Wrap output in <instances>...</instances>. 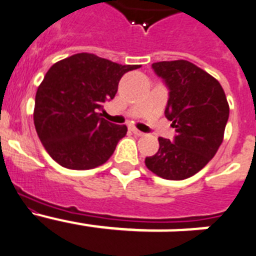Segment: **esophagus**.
I'll list each match as a JSON object with an SVG mask.
<instances>
[{
  "mask_svg": "<svg viewBox=\"0 0 256 256\" xmlns=\"http://www.w3.org/2000/svg\"><path fill=\"white\" fill-rule=\"evenodd\" d=\"M130 130L132 131V132H134L135 135H138V136H143V135H144V132H142L140 130H138V128H135V126H130Z\"/></svg>",
  "mask_w": 256,
  "mask_h": 256,
  "instance_id": "obj_1",
  "label": "esophagus"
}]
</instances>
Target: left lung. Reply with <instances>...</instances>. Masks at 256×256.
Returning <instances> with one entry per match:
<instances>
[{"instance_id": "1", "label": "left lung", "mask_w": 256, "mask_h": 256, "mask_svg": "<svg viewBox=\"0 0 256 256\" xmlns=\"http://www.w3.org/2000/svg\"><path fill=\"white\" fill-rule=\"evenodd\" d=\"M168 88L165 116L176 135L158 138L160 148L146 166L168 180H183L205 168L223 142L230 106L222 85L188 60L152 64Z\"/></svg>"}]
</instances>
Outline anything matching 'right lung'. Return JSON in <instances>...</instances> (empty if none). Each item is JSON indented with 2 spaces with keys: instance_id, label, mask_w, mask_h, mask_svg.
<instances>
[{
  "instance_id": "1",
  "label": "right lung",
  "mask_w": 256,
  "mask_h": 256,
  "mask_svg": "<svg viewBox=\"0 0 256 256\" xmlns=\"http://www.w3.org/2000/svg\"><path fill=\"white\" fill-rule=\"evenodd\" d=\"M138 68L88 52L51 66L37 88L33 112L37 135L51 158L72 170H88L108 161L128 128L98 112L114 98L122 76Z\"/></svg>"
}]
</instances>
